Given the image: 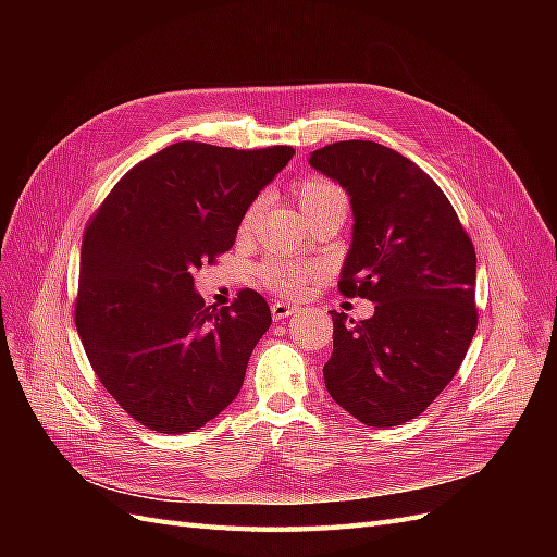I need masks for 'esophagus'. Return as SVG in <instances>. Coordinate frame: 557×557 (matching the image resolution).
<instances>
[{"instance_id": "obj_1", "label": "esophagus", "mask_w": 557, "mask_h": 557, "mask_svg": "<svg viewBox=\"0 0 557 557\" xmlns=\"http://www.w3.org/2000/svg\"><path fill=\"white\" fill-rule=\"evenodd\" d=\"M293 313H297V307L288 305V301H274V305H272V318L274 320H283V318H288Z\"/></svg>"}]
</instances>
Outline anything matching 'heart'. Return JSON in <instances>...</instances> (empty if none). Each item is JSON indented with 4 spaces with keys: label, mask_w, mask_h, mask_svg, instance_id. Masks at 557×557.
Wrapping results in <instances>:
<instances>
[{
    "label": "heart",
    "mask_w": 557,
    "mask_h": 557,
    "mask_svg": "<svg viewBox=\"0 0 557 557\" xmlns=\"http://www.w3.org/2000/svg\"><path fill=\"white\" fill-rule=\"evenodd\" d=\"M295 199L305 213L309 223H313L315 218H323L330 213H344L348 211V197L339 188V185L327 181V178H318V176H307L295 183ZM264 199L258 197L252 199L248 209L244 211L242 221H239V237L248 239L252 232H256V225L260 221ZM320 278V269L313 264H301L293 260H283V258H269L256 269V281L262 285V288L272 290L278 297H301L307 293L311 283Z\"/></svg>",
    "instance_id": "1"
}]
</instances>
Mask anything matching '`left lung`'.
I'll return each instance as SVG.
<instances>
[{
    "mask_svg": "<svg viewBox=\"0 0 557 557\" xmlns=\"http://www.w3.org/2000/svg\"><path fill=\"white\" fill-rule=\"evenodd\" d=\"M309 162L339 181L356 215L339 290L376 301L360 323L330 311L327 393L369 428L409 423L453 381L474 339V244L440 185L393 148L336 141Z\"/></svg>",
    "mask_w": 557,
    "mask_h": 557,
    "instance_id": "8db88e82",
    "label": "left lung"
}]
</instances>
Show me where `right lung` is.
Here are the masks:
<instances>
[{
  "mask_svg": "<svg viewBox=\"0 0 557 557\" xmlns=\"http://www.w3.org/2000/svg\"><path fill=\"white\" fill-rule=\"evenodd\" d=\"M293 156L172 144L134 164L83 232L81 344L107 393L148 430L195 432L239 395L272 311L250 288L207 307L193 274L232 248L244 211Z\"/></svg>",
  "mask_w": 557,
  "mask_h": 557,
  "instance_id": "right-lung-1",
  "label": "right lung"
}]
</instances>
